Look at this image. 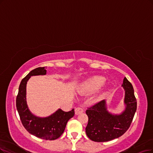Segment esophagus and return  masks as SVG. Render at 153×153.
I'll use <instances>...</instances> for the list:
<instances>
[{
  "instance_id": "1",
  "label": "esophagus",
  "mask_w": 153,
  "mask_h": 153,
  "mask_svg": "<svg viewBox=\"0 0 153 153\" xmlns=\"http://www.w3.org/2000/svg\"><path fill=\"white\" fill-rule=\"evenodd\" d=\"M84 112V110L82 108V107H77V108H76L75 109V114L76 115H79V114H81L82 113Z\"/></svg>"
}]
</instances>
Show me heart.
Segmentation results:
<instances>
[{"label": "heart", "instance_id": "1", "mask_svg": "<svg viewBox=\"0 0 153 153\" xmlns=\"http://www.w3.org/2000/svg\"><path fill=\"white\" fill-rule=\"evenodd\" d=\"M105 81L104 77L94 76L84 81L79 88L78 92L82 95H88L102 86Z\"/></svg>", "mask_w": 153, "mask_h": 153}]
</instances>
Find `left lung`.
I'll return each mask as SVG.
<instances>
[{
	"instance_id": "obj_1",
	"label": "left lung",
	"mask_w": 153,
	"mask_h": 153,
	"mask_svg": "<svg viewBox=\"0 0 153 153\" xmlns=\"http://www.w3.org/2000/svg\"><path fill=\"white\" fill-rule=\"evenodd\" d=\"M122 86L125 90L126 108L122 114H112L107 110L106 101L102 100L86 111L88 123L87 136L95 142H106L118 138L125 133L132 122L137 110V100L132 84L124 77Z\"/></svg>"
}]
</instances>
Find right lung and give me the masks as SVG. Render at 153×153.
<instances>
[{
    "mask_svg": "<svg viewBox=\"0 0 153 153\" xmlns=\"http://www.w3.org/2000/svg\"><path fill=\"white\" fill-rule=\"evenodd\" d=\"M45 67H38L31 71L22 79L16 98V108L22 124L31 134L45 140H55L63 134L66 124L74 115V110L64 111L59 109L47 117H38L31 114L26 103V84L31 76L45 75Z\"/></svg>",
    "mask_w": 153,
    "mask_h": 153,
    "instance_id": "obj_1",
    "label": "right lung"
}]
</instances>
